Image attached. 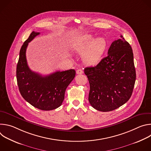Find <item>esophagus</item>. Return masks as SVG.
<instances>
[{
    "label": "esophagus",
    "mask_w": 151,
    "mask_h": 151,
    "mask_svg": "<svg viewBox=\"0 0 151 151\" xmlns=\"http://www.w3.org/2000/svg\"><path fill=\"white\" fill-rule=\"evenodd\" d=\"M83 73V70L82 69H78L76 70V74L78 75H80V74H82Z\"/></svg>",
    "instance_id": "esophagus-1"
}]
</instances>
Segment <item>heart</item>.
Wrapping results in <instances>:
<instances>
[{
	"label": "heart",
	"instance_id": "obj_1",
	"mask_svg": "<svg viewBox=\"0 0 151 151\" xmlns=\"http://www.w3.org/2000/svg\"><path fill=\"white\" fill-rule=\"evenodd\" d=\"M106 47V41L103 37L93 40V36L86 34L78 37L73 45V50L78 53L83 54L82 59L87 64H94L100 58Z\"/></svg>",
	"mask_w": 151,
	"mask_h": 151
}]
</instances>
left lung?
<instances>
[{
  "mask_svg": "<svg viewBox=\"0 0 151 151\" xmlns=\"http://www.w3.org/2000/svg\"><path fill=\"white\" fill-rule=\"evenodd\" d=\"M120 37L112 43L108 55L97 65L84 69L90 86L89 102L99 111H112L125 104L134 87L133 50L123 36Z\"/></svg>",
  "mask_w": 151,
  "mask_h": 151,
  "instance_id": "1",
  "label": "left lung"
}]
</instances>
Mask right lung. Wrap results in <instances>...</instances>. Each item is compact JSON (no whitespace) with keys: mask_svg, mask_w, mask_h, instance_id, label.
<instances>
[{"mask_svg":"<svg viewBox=\"0 0 151 151\" xmlns=\"http://www.w3.org/2000/svg\"><path fill=\"white\" fill-rule=\"evenodd\" d=\"M39 32H32L19 51L17 66V80L21 95L31 105L43 111H51L60 107L66 90L74 79V69L57 71L42 76L32 71L28 66L26 52L29 43Z\"/></svg>","mask_w":151,"mask_h":151,"instance_id":"right-lung-1","label":"right lung"}]
</instances>
